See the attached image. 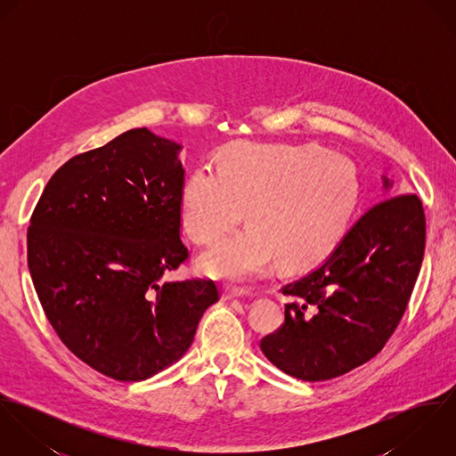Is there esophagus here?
Masks as SVG:
<instances>
[{"instance_id": "1", "label": "esophagus", "mask_w": 456, "mask_h": 456, "mask_svg": "<svg viewBox=\"0 0 456 456\" xmlns=\"http://www.w3.org/2000/svg\"><path fill=\"white\" fill-rule=\"evenodd\" d=\"M248 297V291L242 288H233V286H224L223 288V298L232 300V298H244Z\"/></svg>"}]
</instances>
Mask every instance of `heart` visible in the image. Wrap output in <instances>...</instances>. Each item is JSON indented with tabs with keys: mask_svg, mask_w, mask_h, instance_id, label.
Masks as SVG:
<instances>
[{
	"mask_svg": "<svg viewBox=\"0 0 456 456\" xmlns=\"http://www.w3.org/2000/svg\"><path fill=\"white\" fill-rule=\"evenodd\" d=\"M217 168L198 167L184 181L179 219L188 237L208 246L203 273L232 282L261 275L272 261L291 270L326 258L346 235L360 200L354 163L318 145L239 142L217 156Z\"/></svg>",
	"mask_w": 456,
	"mask_h": 456,
	"instance_id": "1",
	"label": "heart"
}]
</instances>
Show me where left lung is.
<instances>
[{"instance_id":"1","label":"left lung","mask_w":456,"mask_h":456,"mask_svg":"<svg viewBox=\"0 0 456 456\" xmlns=\"http://www.w3.org/2000/svg\"><path fill=\"white\" fill-rule=\"evenodd\" d=\"M390 191L391 181L383 175ZM427 223L412 193L370 207L331 255L282 293L284 325L261 338L263 354L302 381L338 378L370 358L400 323L425 253Z\"/></svg>"}]
</instances>
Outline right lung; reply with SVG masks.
<instances>
[{"label":"right lung","mask_w":456,"mask_h":456,"mask_svg":"<svg viewBox=\"0 0 456 456\" xmlns=\"http://www.w3.org/2000/svg\"><path fill=\"white\" fill-rule=\"evenodd\" d=\"M183 145L147 128L73 156L51 177L28 228V266L66 347L118 381L179 362L219 289L165 281L181 240Z\"/></svg>","instance_id":"add662e5"}]
</instances>
